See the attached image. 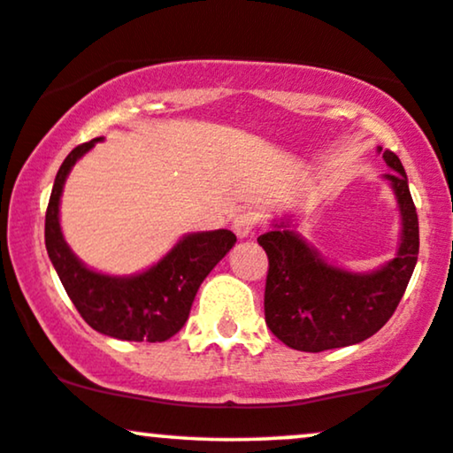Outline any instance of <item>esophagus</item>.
<instances>
[{
    "mask_svg": "<svg viewBox=\"0 0 453 453\" xmlns=\"http://www.w3.org/2000/svg\"><path fill=\"white\" fill-rule=\"evenodd\" d=\"M255 227H257V217L253 212H241V215L234 217L232 230L238 238H249L255 234Z\"/></svg>",
    "mask_w": 453,
    "mask_h": 453,
    "instance_id": "34e87169",
    "label": "esophagus"
}]
</instances>
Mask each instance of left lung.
<instances>
[{"mask_svg":"<svg viewBox=\"0 0 453 453\" xmlns=\"http://www.w3.org/2000/svg\"><path fill=\"white\" fill-rule=\"evenodd\" d=\"M382 157L392 168L384 179L401 211L399 249L382 268L350 272L329 264L288 217L257 238L270 261L265 323L293 350L323 352L367 340L388 323L405 293L419 250L418 212L399 156L384 150Z\"/></svg>","mask_w":453,"mask_h":453,"instance_id":"left-lung-1","label":"left lung"}]
</instances>
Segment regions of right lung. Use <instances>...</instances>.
Listing matches in <instances>:
<instances>
[{
  "label": "right lung",
  "mask_w": 453,
  "mask_h": 453,
  "mask_svg": "<svg viewBox=\"0 0 453 453\" xmlns=\"http://www.w3.org/2000/svg\"><path fill=\"white\" fill-rule=\"evenodd\" d=\"M75 147L58 168L46 211V249L81 319L103 335L127 342H166L188 320L203 280L236 244L230 230L185 234L157 264L139 274L111 276L75 257L61 230L63 185L71 168L95 143Z\"/></svg>",
  "instance_id": "obj_1"
}]
</instances>
